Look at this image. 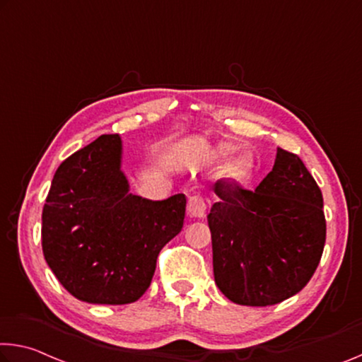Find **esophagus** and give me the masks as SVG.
Returning <instances> with one entry per match:
<instances>
[{"instance_id":"esophagus-1","label":"esophagus","mask_w":362,"mask_h":362,"mask_svg":"<svg viewBox=\"0 0 362 362\" xmlns=\"http://www.w3.org/2000/svg\"><path fill=\"white\" fill-rule=\"evenodd\" d=\"M209 204L211 202L208 198H203L202 194H193V197L188 198V216L203 219L206 216V209L209 208Z\"/></svg>"}]
</instances>
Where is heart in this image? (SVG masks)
<instances>
[{"instance_id":"b5f03b06","label":"heart","mask_w":362,"mask_h":362,"mask_svg":"<svg viewBox=\"0 0 362 362\" xmlns=\"http://www.w3.org/2000/svg\"><path fill=\"white\" fill-rule=\"evenodd\" d=\"M232 150H233V148L230 145H222L219 148V153L221 154H228V153H232ZM251 165H253V164H251V159L243 156V158L235 160V163L232 164L230 170H232L233 175H246L251 170Z\"/></svg>"}]
</instances>
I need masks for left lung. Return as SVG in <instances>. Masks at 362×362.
<instances>
[{
	"label": "left lung",
	"mask_w": 362,
	"mask_h": 362,
	"mask_svg": "<svg viewBox=\"0 0 362 362\" xmlns=\"http://www.w3.org/2000/svg\"><path fill=\"white\" fill-rule=\"evenodd\" d=\"M208 223L214 280L228 300L272 306L311 280L325 245L322 192L295 153L277 150L256 190L219 180Z\"/></svg>",
	"instance_id": "obj_1"
}]
</instances>
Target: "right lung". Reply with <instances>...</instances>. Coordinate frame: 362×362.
<instances>
[{
	"label": "right lung",
	"mask_w": 362,
	"mask_h": 362,
	"mask_svg": "<svg viewBox=\"0 0 362 362\" xmlns=\"http://www.w3.org/2000/svg\"><path fill=\"white\" fill-rule=\"evenodd\" d=\"M119 135H101L69 156L42 216L45 259L80 301L127 305L145 293L159 251L182 230L183 193L151 202L129 193Z\"/></svg>",
	"instance_id": "add662e5"
}]
</instances>
